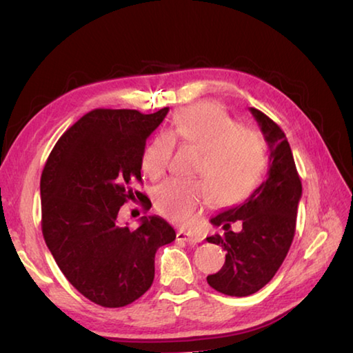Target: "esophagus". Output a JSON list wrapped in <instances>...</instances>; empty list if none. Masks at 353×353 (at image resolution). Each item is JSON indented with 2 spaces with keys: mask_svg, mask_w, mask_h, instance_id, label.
<instances>
[{
  "mask_svg": "<svg viewBox=\"0 0 353 353\" xmlns=\"http://www.w3.org/2000/svg\"><path fill=\"white\" fill-rule=\"evenodd\" d=\"M177 240L179 241H185V243H190V244H198L201 243L204 238L198 234H191V232L187 230H177Z\"/></svg>",
  "mask_w": 353,
  "mask_h": 353,
  "instance_id": "34e87169",
  "label": "esophagus"
}]
</instances>
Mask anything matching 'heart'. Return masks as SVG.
<instances>
[{
	"mask_svg": "<svg viewBox=\"0 0 353 353\" xmlns=\"http://www.w3.org/2000/svg\"><path fill=\"white\" fill-rule=\"evenodd\" d=\"M174 141L199 149L196 172L204 179L172 177L155 191V207L174 223H188L214 199L235 204L252 193L266 166V145L255 129L238 126L221 107L196 104L179 110L166 134L143 148L141 170L160 179L170 165Z\"/></svg>",
	"mask_w": 353,
	"mask_h": 353,
	"instance_id": "1",
	"label": "heart"
}]
</instances>
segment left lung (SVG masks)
Masks as SVG:
<instances>
[{
    "mask_svg": "<svg viewBox=\"0 0 353 353\" xmlns=\"http://www.w3.org/2000/svg\"><path fill=\"white\" fill-rule=\"evenodd\" d=\"M255 121L270 146V170L265 182L241 204L210 219L223 227V235L208 236L225 250L223 268L207 277L208 285L227 296L244 297L261 290L276 276L296 232L302 183L283 130L265 113L250 107ZM238 222L240 232L230 225Z\"/></svg>",
    "mask_w": 353,
    "mask_h": 353,
    "instance_id": "obj_1",
    "label": "left lung"
}]
</instances>
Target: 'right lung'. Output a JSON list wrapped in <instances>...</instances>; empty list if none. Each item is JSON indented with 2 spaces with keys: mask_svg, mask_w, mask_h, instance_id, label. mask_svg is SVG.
I'll list each match as a JSON object with an SVG mask.
<instances>
[{
  "mask_svg": "<svg viewBox=\"0 0 353 353\" xmlns=\"http://www.w3.org/2000/svg\"><path fill=\"white\" fill-rule=\"evenodd\" d=\"M94 109L65 132L41 172V232L57 266L74 288L101 307L132 303L151 288L159 248L176 240L160 216H143L139 229L118 223L124 202L145 194L141 151L168 113Z\"/></svg>",
  "mask_w": 353,
  "mask_h": 353,
  "instance_id": "obj_1",
  "label": "right lung"
}]
</instances>
